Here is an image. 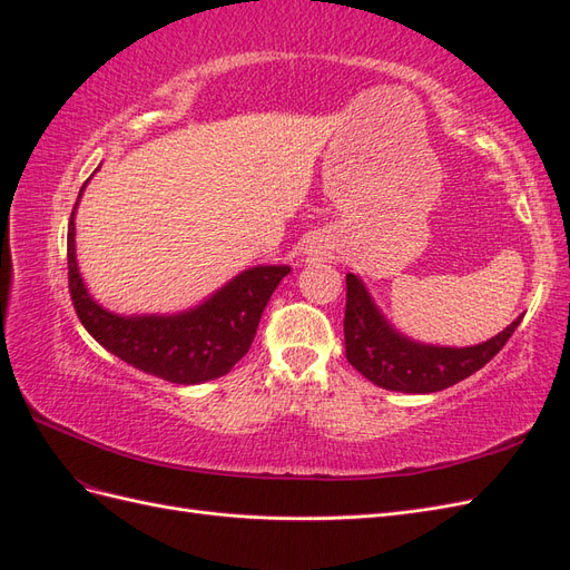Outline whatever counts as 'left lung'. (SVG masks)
<instances>
[{"label": "left lung", "mask_w": 570, "mask_h": 570, "mask_svg": "<svg viewBox=\"0 0 570 570\" xmlns=\"http://www.w3.org/2000/svg\"><path fill=\"white\" fill-rule=\"evenodd\" d=\"M515 318L502 333L473 347H442L411 340L400 333L371 297L364 281L347 273V308H344V350L350 364L371 383L392 392L428 394L456 385L473 375L504 347Z\"/></svg>", "instance_id": "obj_1"}]
</instances>
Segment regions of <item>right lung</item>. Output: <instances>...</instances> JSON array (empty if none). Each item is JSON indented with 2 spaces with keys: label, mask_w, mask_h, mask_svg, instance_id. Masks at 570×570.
<instances>
[{
  "label": "right lung",
  "mask_w": 570,
  "mask_h": 570,
  "mask_svg": "<svg viewBox=\"0 0 570 570\" xmlns=\"http://www.w3.org/2000/svg\"><path fill=\"white\" fill-rule=\"evenodd\" d=\"M76 209L68 223V287L80 323L101 347L137 371L176 385H199L226 375L256 335L264 308L289 266H252L178 314H116L85 285L76 256Z\"/></svg>",
  "instance_id": "1"
}]
</instances>
